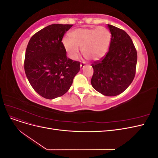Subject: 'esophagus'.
<instances>
[{
  "instance_id": "esophagus-1",
  "label": "esophagus",
  "mask_w": 158,
  "mask_h": 158,
  "mask_svg": "<svg viewBox=\"0 0 158 158\" xmlns=\"http://www.w3.org/2000/svg\"><path fill=\"white\" fill-rule=\"evenodd\" d=\"M85 66H86V64H85V63H84V62H83L82 63L80 64V69H83Z\"/></svg>"
}]
</instances>
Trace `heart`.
Instances as JSON below:
<instances>
[{
	"label": "heart",
	"instance_id": "b5f03b06",
	"mask_svg": "<svg viewBox=\"0 0 158 158\" xmlns=\"http://www.w3.org/2000/svg\"><path fill=\"white\" fill-rule=\"evenodd\" d=\"M111 33L105 27L77 29L63 40L64 49L72 60L79 56L80 48L85 58L96 60L106 54L111 42Z\"/></svg>",
	"mask_w": 158,
	"mask_h": 158
}]
</instances>
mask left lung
Returning <instances> with one entry per match:
<instances>
[{
	"label": "left lung",
	"mask_w": 158,
	"mask_h": 158,
	"mask_svg": "<svg viewBox=\"0 0 158 158\" xmlns=\"http://www.w3.org/2000/svg\"><path fill=\"white\" fill-rule=\"evenodd\" d=\"M111 33L109 49L102 58L92 64L93 88L104 95L123 93L136 74L137 52L131 37L123 30L108 24Z\"/></svg>",
	"instance_id": "8db88e82"
}]
</instances>
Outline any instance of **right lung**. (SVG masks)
Returning <instances> with one entry per match:
<instances>
[{
    "label": "right lung",
    "instance_id": "add662e5",
    "mask_svg": "<svg viewBox=\"0 0 158 158\" xmlns=\"http://www.w3.org/2000/svg\"><path fill=\"white\" fill-rule=\"evenodd\" d=\"M73 24H51L33 35L28 43L24 70L35 92L52 99L68 92L80 69V62L66 56L62 40Z\"/></svg>",
    "mask_w": 158,
    "mask_h": 158
}]
</instances>
